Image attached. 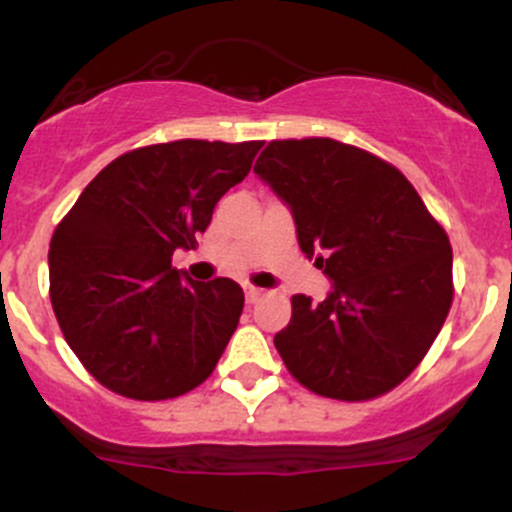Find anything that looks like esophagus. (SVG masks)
<instances>
[{
	"label": "esophagus",
	"mask_w": 512,
	"mask_h": 512,
	"mask_svg": "<svg viewBox=\"0 0 512 512\" xmlns=\"http://www.w3.org/2000/svg\"><path fill=\"white\" fill-rule=\"evenodd\" d=\"M262 294H265V289H257V287H252V284H247V287H245V301H247V304H257V301L262 299Z\"/></svg>",
	"instance_id": "esophagus-1"
}]
</instances>
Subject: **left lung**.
Instances as JSON below:
<instances>
[{
	"mask_svg": "<svg viewBox=\"0 0 512 512\" xmlns=\"http://www.w3.org/2000/svg\"><path fill=\"white\" fill-rule=\"evenodd\" d=\"M255 174L292 211L301 252L331 292L292 297L274 336L289 373L333 400L400 385L451 309V245L395 166L336 139L270 142Z\"/></svg>",
	"mask_w": 512,
	"mask_h": 512,
	"instance_id": "obj_1",
	"label": "left lung"
}]
</instances>
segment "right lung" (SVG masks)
Here are the masks:
<instances>
[{
  "label": "right lung",
  "instance_id": "right-lung-1",
  "mask_svg": "<svg viewBox=\"0 0 512 512\" xmlns=\"http://www.w3.org/2000/svg\"><path fill=\"white\" fill-rule=\"evenodd\" d=\"M262 142L179 139L105 166L58 223L51 304L68 346L98 383L132 400H169L213 373L238 328L242 289L171 267L211 225Z\"/></svg>",
  "mask_w": 512,
  "mask_h": 512
}]
</instances>
